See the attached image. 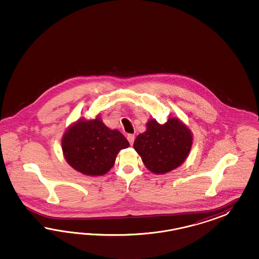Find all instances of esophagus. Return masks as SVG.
I'll list each match as a JSON object with an SVG mask.
<instances>
[{
  "mask_svg": "<svg viewBox=\"0 0 259 259\" xmlns=\"http://www.w3.org/2000/svg\"><path fill=\"white\" fill-rule=\"evenodd\" d=\"M127 140L129 141L130 145H133L134 141H135V136H134L133 134H129L127 136Z\"/></svg>",
  "mask_w": 259,
  "mask_h": 259,
  "instance_id": "obj_1",
  "label": "esophagus"
}]
</instances>
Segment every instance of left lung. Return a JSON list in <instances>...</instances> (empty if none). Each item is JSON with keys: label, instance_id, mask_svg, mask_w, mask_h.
Masks as SVG:
<instances>
[{"label": "left lung", "instance_id": "obj_1", "mask_svg": "<svg viewBox=\"0 0 259 259\" xmlns=\"http://www.w3.org/2000/svg\"><path fill=\"white\" fill-rule=\"evenodd\" d=\"M146 126V131L140 134L134 142V148L146 168L162 175L182 164L193 144L188 127L175 118H169L164 124L150 119Z\"/></svg>", "mask_w": 259, "mask_h": 259}]
</instances>
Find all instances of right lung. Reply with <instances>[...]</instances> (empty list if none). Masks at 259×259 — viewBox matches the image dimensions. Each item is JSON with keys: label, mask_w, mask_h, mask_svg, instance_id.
<instances>
[{"label": "right lung", "mask_w": 259, "mask_h": 259, "mask_svg": "<svg viewBox=\"0 0 259 259\" xmlns=\"http://www.w3.org/2000/svg\"><path fill=\"white\" fill-rule=\"evenodd\" d=\"M129 142L118 130H111L97 118L78 120L64 133L63 155L72 168L87 176H102L115 163L118 152Z\"/></svg>", "instance_id": "1"}]
</instances>
